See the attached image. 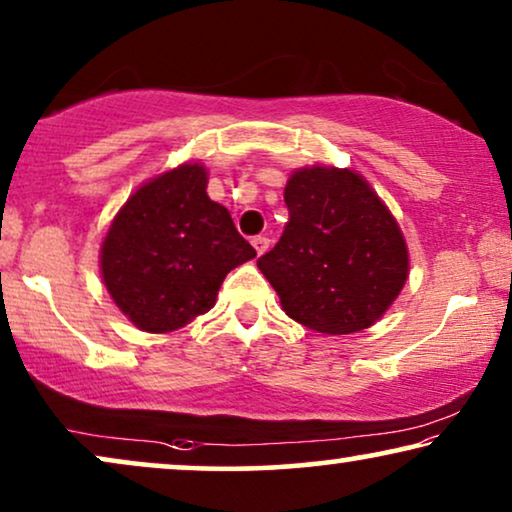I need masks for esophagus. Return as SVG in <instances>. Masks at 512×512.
<instances>
[{
  "label": "esophagus",
  "mask_w": 512,
  "mask_h": 512,
  "mask_svg": "<svg viewBox=\"0 0 512 512\" xmlns=\"http://www.w3.org/2000/svg\"><path fill=\"white\" fill-rule=\"evenodd\" d=\"M251 244H254L256 254L261 256V254H265V251H268V247H270V240H268V237H263V235H256L254 240H251Z\"/></svg>",
  "instance_id": "1"
}]
</instances>
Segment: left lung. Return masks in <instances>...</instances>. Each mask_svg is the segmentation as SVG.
Segmentation results:
<instances>
[{
	"label": "left lung",
	"instance_id": "obj_1",
	"mask_svg": "<svg viewBox=\"0 0 512 512\" xmlns=\"http://www.w3.org/2000/svg\"><path fill=\"white\" fill-rule=\"evenodd\" d=\"M284 202L289 223L256 261L284 312L328 335L375 324L408 277V249L389 209L359 174L335 167L293 174Z\"/></svg>",
	"mask_w": 512,
	"mask_h": 512
}]
</instances>
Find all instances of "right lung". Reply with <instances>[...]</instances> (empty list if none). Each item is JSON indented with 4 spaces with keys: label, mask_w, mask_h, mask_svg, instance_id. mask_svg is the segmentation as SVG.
Listing matches in <instances>:
<instances>
[{
    "label": "right lung",
    "mask_w": 512,
    "mask_h": 512,
    "mask_svg": "<svg viewBox=\"0 0 512 512\" xmlns=\"http://www.w3.org/2000/svg\"><path fill=\"white\" fill-rule=\"evenodd\" d=\"M254 256L209 200L205 167L181 165L125 202L102 244V277L132 324L170 333L212 310L228 272Z\"/></svg>",
    "instance_id": "1"
}]
</instances>
